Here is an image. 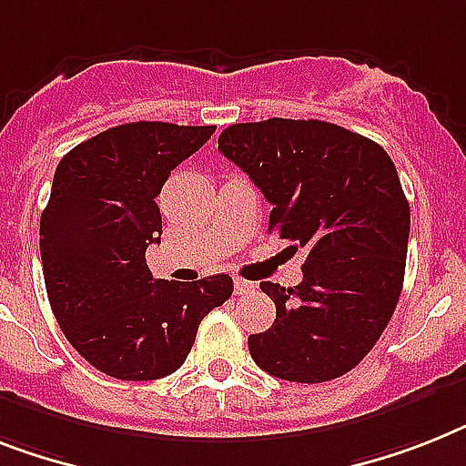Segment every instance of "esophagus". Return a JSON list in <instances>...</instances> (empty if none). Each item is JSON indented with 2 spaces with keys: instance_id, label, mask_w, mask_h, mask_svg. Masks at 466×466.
<instances>
[{
  "instance_id": "1",
  "label": "esophagus",
  "mask_w": 466,
  "mask_h": 466,
  "mask_svg": "<svg viewBox=\"0 0 466 466\" xmlns=\"http://www.w3.org/2000/svg\"><path fill=\"white\" fill-rule=\"evenodd\" d=\"M233 286H236V295H248L255 290V283H249V280H245V279H236V283H233Z\"/></svg>"
}]
</instances>
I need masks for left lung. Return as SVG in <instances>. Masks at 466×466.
<instances>
[{
  "label": "left lung",
  "mask_w": 466,
  "mask_h": 466,
  "mask_svg": "<svg viewBox=\"0 0 466 466\" xmlns=\"http://www.w3.org/2000/svg\"><path fill=\"white\" fill-rule=\"evenodd\" d=\"M218 152L271 202L268 230L307 249L302 283H261L276 321L248 338L267 374L324 383L362 362L405 280L410 202L386 149L326 121L233 123Z\"/></svg>",
  "instance_id": "1"
}]
</instances>
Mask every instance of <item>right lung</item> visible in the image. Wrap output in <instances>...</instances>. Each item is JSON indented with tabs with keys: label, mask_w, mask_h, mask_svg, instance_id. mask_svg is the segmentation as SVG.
<instances>
[{
	"label": "right lung",
	"mask_w": 466,
	"mask_h": 466,
	"mask_svg": "<svg viewBox=\"0 0 466 466\" xmlns=\"http://www.w3.org/2000/svg\"><path fill=\"white\" fill-rule=\"evenodd\" d=\"M214 126L123 123L59 161L40 218L45 286L56 324L102 374L155 380L186 362L199 321L233 293L226 274L152 279L145 252L161 242V187Z\"/></svg>",
	"instance_id": "right-lung-1"
}]
</instances>
